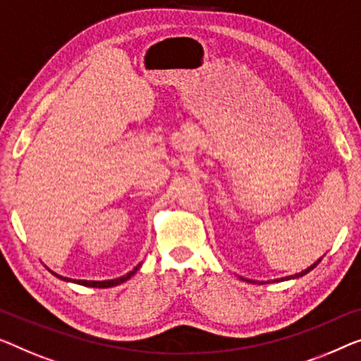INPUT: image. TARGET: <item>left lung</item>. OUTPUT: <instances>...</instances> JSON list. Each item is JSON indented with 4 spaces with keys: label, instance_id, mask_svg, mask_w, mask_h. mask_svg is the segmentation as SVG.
Segmentation results:
<instances>
[{
    "label": "left lung",
    "instance_id": "left-lung-1",
    "mask_svg": "<svg viewBox=\"0 0 361 361\" xmlns=\"http://www.w3.org/2000/svg\"><path fill=\"white\" fill-rule=\"evenodd\" d=\"M321 262V259H318L314 262L313 266H310L308 269H305V271H301V272H298V274H295V276H288V277H282V279H277V281H290V279H298V277H303V276H306V274H308L310 271H313V269L318 266ZM240 279H243V277H240ZM243 281H246V282H256V281H250V279H243ZM261 283H264V282H261Z\"/></svg>",
    "mask_w": 361,
    "mask_h": 361
}]
</instances>
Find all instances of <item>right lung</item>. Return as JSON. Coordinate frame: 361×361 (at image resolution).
<instances>
[{
	"label": "right lung",
	"instance_id": "obj_1",
	"mask_svg": "<svg viewBox=\"0 0 361 361\" xmlns=\"http://www.w3.org/2000/svg\"><path fill=\"white\" fill-rule=\"evenodd\" d=\"M142 266V262H139V264L133 269V271H129L126 276H121L118 279H111V281H73V279H68V277H63V276H58L56 272L50 271L53 276H56L58 279H61V281H66V282H74V283H79V285H85V287H94V288H109V287H115V285H120L123 282H126L128 279H131L134 274H136L139 271V267Z\"/></svg>",
	"mask_w": 361,
	"mask_h": 361
}]
</instances>
